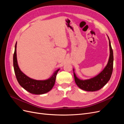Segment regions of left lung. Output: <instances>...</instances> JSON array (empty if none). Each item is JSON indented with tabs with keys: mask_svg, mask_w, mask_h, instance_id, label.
I'll return each instance as SVG.
<instances>
[{
	"mask_svg": "<svg viewBox=\"0 0 124 124\" xmlns=\"http://www.w3.org/2000/svg\"><path fill=\"white\" fill-rule=\"evenodd\" d=\"M108 40H109L110 50V57L107 66L105 67L102 72L94 78L84 81L78 78L74 73V77L76 83L82 89L88 92L98 91L101 88H102L110 80L113 69V52L111 47L109 38H108Z\"/></svg>",
	"mask_w": 124,
	"mask_h": 124,
	"instance_id": "obj_1",
	"label": "left lung"
}]
</instances>
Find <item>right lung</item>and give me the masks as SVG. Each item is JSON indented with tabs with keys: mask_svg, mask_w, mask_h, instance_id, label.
Segmentation results:
<instances>
[{
	"mask_svg": "<svg viewBox=\"0 0 124 124\" xmlns=\"http://www.w3.org/2000/svg\"><path fill=\"white\" fill-rule=\"evenodd\" d=\"M14 72L18 83L25 90L32 94L40 95L46 93L52 89L55 84L56 75L59 69L56 70L49 79L44 81L35 80L26 76L20 70L16 58V43L13 54Z\"/></svg>",
	"mask_w": 124,
	"mask_h": 124,
	"instance_id": "right-lung-1",
	"label": "right lung"
}]
</instances>
